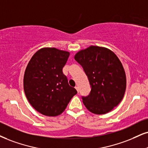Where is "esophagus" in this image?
<instances>
[{
  "mask_svg": "<svg viewBox=\"0 0 148 148\" xmlns=\"http://www.w3.org/2000/svg\"><path fill=\"white\" fill-rule=\"evenodd\" d=\"M75 89H76V90H77V92H79V87H78V86H75Z\"/></svg>",
  "mask_w": 148,
  "mask_h": 148,
  "instance_id": "esophagus-1",
  "label": "esophagus"
}]
</instances>
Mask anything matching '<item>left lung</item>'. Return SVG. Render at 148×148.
Returning <instances> with one entry per match:
<instances>
[{"instance_id": "8db88e82", "label": "left lung", "mask_w": 148, "mask_h": 148, "mask_svg": "<svg viewBox=\"0 0 148 148\" xmlns=\"http://www.w3.org/2000/svg\"><path fill=\"white\" fill-rule=\"evenodd\" d=\"M75 60L82 66L91 87L83 103L96 114L109 112L121 102L126 88V76L117 56L105 47L90 46L79 51Z\"/></svg>"}]
</instances>
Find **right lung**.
I'll list each match as a JSON object with an SVG mask.
<instances>
[{"mask_svg": "<svg viewBox=\"0 0 148 148\" xmlns=\"http://www.w3.org/2000/svg\"><path fill=\"white\" fill-rule=\"evenodd\" d=\"M69 55L56 48H42L27 66L23 79L25 95L33 108L44 115H60L77 93L62 72Z\"/></svg>", "mask_w": 148, "mask_h": 148, "instance_id": "1", "label": "right lung"}]
</instances>
